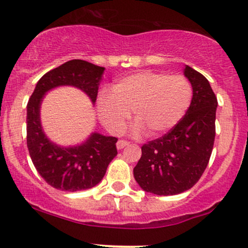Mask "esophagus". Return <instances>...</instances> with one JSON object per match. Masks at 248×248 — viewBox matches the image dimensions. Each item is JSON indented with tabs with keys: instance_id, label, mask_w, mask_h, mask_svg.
Listing matches in <instances>:
<instances>
[{
	"instance_id": "esophagus-1",
	"label": "esophagus",
	"mask_w": 248,
	"mask_h": 248,
	"mask_svg": "<svg viewBox=\"0 0 248 248\" xmlns=\"http://www.w3.org/2000/svg\"><path fill=\"white\" fill-rule=\"evenodd\" d=\"M128 144H129V142L124 140H119L118 143H116V148H118V149H124V148L128 146Z\"/></svg>"
}]
</instances>
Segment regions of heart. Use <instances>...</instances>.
I'll use <instances>...</instances> for the list:
<instances>
[{
  "instance_id": "1",
  "label": "heart",
  "mask_w": 248,
  "mask_h": 248,
  "mask_svg": "<svg viewBox=\"0 0 248 248\" xmlns=\"http://www.w3.org/2000/svg\"><path fill=\"white\" fill-rule=\"evenodd\" d=\"M192 93L191 84L184 77L143 71L120 79L113 86V94L99 95V118L108 130L120 134L133 112L134 134L147 130L149 136H158L183 118Z\"/></svg>"
}]
</instances>
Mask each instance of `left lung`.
<instances>
[{
  "instance_id": "left-lung-1",
  "label": "left lung",
  "mask_w": 248,
  "mask_h": 248,
  "mask_svg": "<svg viewBox=\"0 0 248 248\" xmlns=\"http://www.w3.org/2000/svg\"><path fill=\"white\" fill-rule=\"evenodd\" d=\"M192 100L186 115L160 139L141 147L134 177L142 190L171 196L191 189L209 163L216 136L218 101L203 75L186 66Z\"/></svg>"
}]
</instances>
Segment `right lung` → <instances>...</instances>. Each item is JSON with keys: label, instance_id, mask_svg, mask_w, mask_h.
<instances>
[{"label": "right lung", "instance_id": "right-lung-1", "mask_svg": "<svg viewBox=\"0 0 248 248\" xmlns=\"http://www.w3.org/2000/svg\"><path fill=\"white\" fill-rule=\"evenodd\" d=\"M105 67L73 59L49 71L37 82L27 106V144L30 157L47 184L62 191H80L100 183L108 164L115 157L113 136L92 133L85 142L62 147L51 142L41 124L45 93L59 86H73L86 93L94 105Z\"/></svg>", "mask_w": 248, "mask_h": 248}]
</instances>
